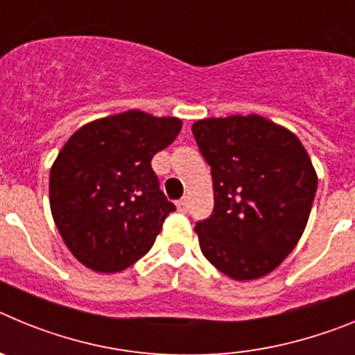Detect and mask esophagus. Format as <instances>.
I'll return each mask as SVG.
<instances>
[{
  "mask_svg": "<svg viewBox=\"0 0 355 355\" xmlns=\"http://www.w3.org/2000/svg\"><path fill=\"white\" fill-rule=\"evenodd\" d=\"M178 209H180V211H187V208H188V202H187V199H181V200H178Z\"/></svg>",
  "mask_w": 355,
  "mask_h": 355,
  "instance_id": "34e87169",
  "label": "esophagus"
}]
</instances>
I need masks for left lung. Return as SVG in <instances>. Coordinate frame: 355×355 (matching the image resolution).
Listing matches in <instances>:
<instances>
[{
  "label": "left lung",
  "instance_id": "8db88e82",
  "mask_svg": "<svg viewBox=\"0 0 355 355\" xmlns=\"http://www.w3.org/2000/svg\"><path fill=\"white\" fill-rule=\"evenodd\" d=\"M192 133L211 167L213 215L196 225L205 258L234 281L270 274L306 229L318 175L297 135L261 115L200 119Z\"/></svg>",
  "mask_w": 355,
  "mask_h": 355
}]
</instances>
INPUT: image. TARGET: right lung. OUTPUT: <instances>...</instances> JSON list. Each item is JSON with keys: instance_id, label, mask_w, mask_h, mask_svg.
I'll use <instances>...</instances> for the list:
<instances>
[{"instance_id": "add662e5", "label": "right lung", "mask_w": 355, "mask_h": 355, "mask_svg": "<svg viewBox=\"0 0 355 355\" xmlns=\"http://www.w3.org/2000/svg\"><path fill=\"white\" fill-rule=\"evenodd\" d=\"M178 117L128 110L74 131L49 171V206L72 256L87 268L117 274L153 247L175 209L150 168L181 131Z\"/></svg>"}]
</instances>
